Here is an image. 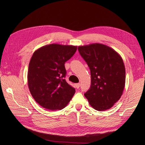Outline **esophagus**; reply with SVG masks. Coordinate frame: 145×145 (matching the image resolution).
I'll list each match as a JSON object with an SVG mask.
<instances>
[{"label":"esophagus","mask_w":145,"mask_h":145,"mask_svg":"<svg viewBox=\"0 0 145 145\" xmlns=\"http://www.w3.org/2000/svg\"><path fill=\"white\" fill-rule=\"evenodd\" d=\"M80 83H76V87L77 89H79L80 88Z\"/></svg>","instance_id":"obj_1"}]
</instances>
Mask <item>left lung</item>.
Here are the masks:
<instances>
[{
    "label": "left lung",
    "instance_id": "1",
    "mask_svg": "<svg viewBox=\"0 0 145 145\" xmlns=\"http://www.w3.org/2000/svg\"><path fill=\"white\" fill-rule=\"evenodd\" d=\"M79 52L89 67L91 86L84 94L93 108L102 111L110 109L123 94L126 72L122 58L105 44L80 46Z\"/></svg>",
    "mask_w": 145,
    "mask_h": 145
}]
</instances>
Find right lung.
I'll return each mask as SVG.
<instances>
[{"label": "right lung", "mask_w": 145, "mask_h": 145, "mask_svg": "<svg viewBox=\"0 0 145 145\" xmlns=\"http://www.w3.org/2000/svg\"><path fill=\"white\" fill-rule=\"evenodd\" d=\"M76 50L75 46L50 44L33 53L29 64L27 84L32 97L42 107L61 110L72 99L75 89L65 79V63Z\"/></svg>", "instance_id": "1"}]
</instances>
